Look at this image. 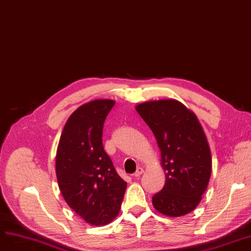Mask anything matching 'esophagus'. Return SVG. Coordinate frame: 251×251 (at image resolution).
I'll list each match as a JSON object with an SVG mask.
<instances>
[{
  "label": "esophagus",
  "mask_w": 251,
  "mask_h": 251,
  "mask_svg": "<svg viewBox=\"0 0 251 251\" xmlns=\"http://www.w3.org/2000/svg\"><path fill=\"white\" fill-rule=\"evenodd\" d=\"M143 172H144V170L142 169V168H137V170H136V172L133 174L134 175V177H139L140 175H142L143 174Z\"/></svg>",
  "instance_id": "esophagus-1"
}]
</instances>
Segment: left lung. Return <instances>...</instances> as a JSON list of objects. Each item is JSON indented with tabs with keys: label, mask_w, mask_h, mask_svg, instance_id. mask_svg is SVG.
I'll list each match as a JSON object with an SVG mask.
<instances>
[{
	"label": "left lung",
	"mask_w": 251,
	"mask_h": 251,
	"mask_svg": "<svg viewBox=\"0 0 251 251\" xmlns=\"http://www.w3.org/2000/svg\"><path fill=\"white\" fill-rule=\"evenodd\" d=\"M136 111L155 136L166 172L164 188L152 196L161 214L181 217L199 205L212 173V155L195 114L176 100L139 103Z\"/></svg>",
	"instance_id": "1"
}]
</instances>
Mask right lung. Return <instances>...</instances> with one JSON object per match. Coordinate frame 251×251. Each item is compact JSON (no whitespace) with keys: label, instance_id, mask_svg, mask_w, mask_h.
<instances>
[{"label":"right lung","instance_id":"right-lung-1","mask_svg":"<svg viewBox=\"0 0 251 251\" xmlns=\"http://www.w3.org/2000/svg\"><path fill=\"white\" fill-rule=\"evenodd\" d=\"M112 100H95L69 117L60 137L56 173L65 201L86 223L107 225L120 210L127 183L103 151L102 128Z\"/></svg>","mask_w":251,"mask_h":251}]
</instances>
